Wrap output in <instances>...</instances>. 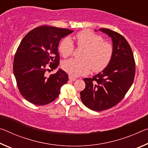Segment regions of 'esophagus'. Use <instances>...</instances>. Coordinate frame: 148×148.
<instances>
[{
	"instance_id": "1",
	"label": "esophagus",
	"mask_w": 148,
	"mask_h": 148,
	"mask_svg": "<svg viewBox=\"0 0 148 148\" xmlns=\"http://www.w3.org/2000/svg\"><path fill=\"white\" fill-rule=\"evenodd\" d=\"M69 79H70V80H71V81H75V80L76 79V77H73L72 76H71V75H69Z\"/></svg>"
}]
</instances>
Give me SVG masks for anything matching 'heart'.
<instances>
[{
  "label": "heart",
  "instance_id": "obj_1",
  "mask_svg": "<svg viewBox=\"0 0 148 148\" xmlns=\"http://www.w3.org/2000/svg\"><path fill=\"white\" fill-rule=\"evenodd\" d=\"M75 38L77 46L85 48L82 59H71L64 61L62 69L65 72L72 76H79L89 73L91 69L94 72H99L106 68L113 56L111 44L87 30L77 32ZM58 49L62 56L69 57L74 49L73 42L70 38H65L60 42Z\"/></svg>",
  "mask_w": 148,
  "mask_h": 148
}]
</instances>
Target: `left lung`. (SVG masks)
I'll return each instance as SVG.
<instances>
[{"instance_id":"1","label":"left lung","mask_w":148,"mask_h":148,"mask_svg":"<svg viewBox=\"0 0 148 148\" xmlns=\"http://www.w3.org/2000/svg\"><path fill=\"white\" fill-rule=\"evenodd\" d=\"M99 31L112 38L113 56L101 72L84 79L86 87L80 92L85 106L97 112L111 108L118 104L132 86L135 76L133 53L127 40L110 29L101 28Z\"/></svg>"}]
</instances>
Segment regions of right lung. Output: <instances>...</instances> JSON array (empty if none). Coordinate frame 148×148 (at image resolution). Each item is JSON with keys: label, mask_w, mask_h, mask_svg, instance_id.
<instances>
[{"label": "right lung", "mask_w": 148, "mask_h": 148, "mask_svg": "<svg viewBox=\"0 0 148 148\" xmlns=\"http://www.w3.org/2000/svg\"><path fill=\"white\" fill-rule=\"evenodd\" d=\"M73 31L51 26L36 27L28 32L20 43L14 59L13 71L17 87L25 99L42 106L53 102L66 84L69 76L59 69L47 77V64L51 70L59 64V41Z\"/></svg>", "instance_id": "right-lung-1"}]
</instances>
